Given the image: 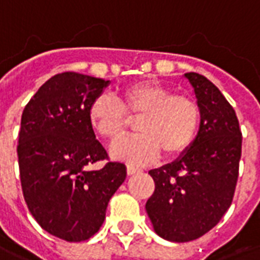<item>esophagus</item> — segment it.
Masks as SVG:
<instances>
[{"mask_svg":"<svg viewBox=\"0 0 260 260\" xmlns=\"http://www.w3.org/2000/svg\"><path fill=\"white\" fill-rule=\"evenodd\" d=\"M126 172H128V174H129V176H132V174L139 173V172H140V169H139V168H135V166H132V165H128L126 166Z\"/></svg>","mask_w":260,"mask_h":260,"instance_id":"obj_1","label":"esophagus"}]
</instances>
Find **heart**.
<instances>
[{"label": "heart", "instance_id": "b5f03b06", "mask_svg": "<svg viewBox=\"0 0 260 260\" xmlns=\"http://www.w3.org/2000/svg\"><path fill=\"white\" fill-rule=\"evenodd\" d=\"M142 116L136 136H131L112 146L114 158L131 164H144L155 159L159 151L168 158L187 150L196 136L201 110L187 95H173L161 83L139 82L116 92V99L101 95L88 108V121L95 134L117 140L126 125L128 117Z\"/></svg>", "mask_w": 260, "mask_h": 260}]
</instances>
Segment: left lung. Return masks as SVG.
Masks as SVG:
<instances>
[{"label":"left lung","mask_w":260,"mask_h":260,"mask_svg":"<svg viewBox=\"0 0 260 260\" xmlns=\"http://www.w3.org/2000/svg\"><path fill=\"white\" fill-rule=\"evenodd\" d=\"M184 79L201 110L199 129L177 159L148 172L155 191L146 203L156 235L173 243L195 240L219 222L231 207L241 156V131L231 104L199 73Z\"/></svg>","instance_id":"8db88e82"}]
</instances>
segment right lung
I'll return each instance as SVG.
<instances>
[{
	"label": "right lung",
	"instance_id": "obj_1",
	"mask_svg": "<svg viewBox=\"0 0 260 260\" xmlns=\"http://www.w3.org/2000/svg\"><path fill=\"white\" fill-rule=\"evenodd\" d=\"M110 84L83 73L50 77L29 99L19 132L20 178L25 203L42 229L79 243L102 226L110 198L124 183L126 166L109 162L88 121V108Z\"/></svg>",
	"mask_w": 260,
	"mask_h": 260
}]
</instances>
